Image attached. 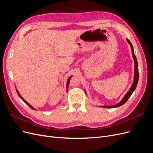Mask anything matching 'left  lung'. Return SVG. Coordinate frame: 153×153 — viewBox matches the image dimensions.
I'll use <instances>...</instances> for the list:
<instances>
[{"label":"left lung","mask_w":153,"mask_h":153,"mask_svg":"<svg viewBox=\"0 0 153 153\" xmlns=\"http://www.w3.org/2000/svg\"><path fill=\"white\" fill-rule=\"evenodd\" d=\"M127 42L129 43V45H130V47L131 48V52H132V56H133V59L134 60V63H135V68H134V80H133V82L131 85V87H130V89H129V91L127 92V93L125 94V96L123 97V98L122 99V100L119 102L118 103H117L116 105H111V106H100V107L102 108H116L118 107V106H121L123 105H124L125 103L126 102L128 101V100L129 98V97L131 96V94H133V92H134V91L135 90L137 84H138V63H137V60L136 58V56L135 53H134V51H133V45L131 44V43L129 41V40L128 39H126Z\"/></svg>","instance_id":"1"}]
</instances>
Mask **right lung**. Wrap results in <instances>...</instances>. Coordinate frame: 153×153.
Returning <instances> with one entry per match:
<instances>
[{
	"mask_svg": "<svg viewBox=\"0 0 153 153\" xmlns=\"http://www.w3.org/2000/svg\"><path fill=\"white\" fill-rule=\"evenodd\" d=\"M71 77H72V76H69V78H68V80H67V84H66V91H68V87H69V82H70V79H71ZM16 92H17V94H18V96H19L20 97V98L23 100V101H24V102L27 105H28L29 106V107L30 108H32V109H33V110H36V108H34L33 107V106H32V105H30L29 103H27V101L24 99V98H23V97L20 95V94L19 93V92H18V91L17 90V89H16Z\"/></svg>",
	"mask_w": 153,
	"mask_h": 153,
	"instance_id": "obj_1",
	"label": "right lung"
}]
</instances>
